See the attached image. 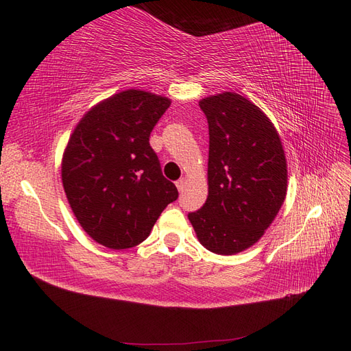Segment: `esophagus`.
Listing matches in <instances>:
<instances>
[{
  "label": "esophagus",
  "instance_id": "1",
  "mask_svg": "<svg viewBox=\"0 0 351 351\" xmlns=\"http://www.w3.org/2000/svg\"><path fill=\"white\" fill-rule=\"evenodd\" d=\"M176 186H177V189H178V192H183V190H184V186H186V180H184V178H180V180H177V182H176Z\"/></svg>",
  "mask_w": 351,
  "mask_h": 351
}]
</instances>
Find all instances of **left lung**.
<instances>
[{"instance_id": "1", "label": "left lung", "mask_w": 351, "mask_h": 351, "mask_svg": "<svg viewBox=\"0 0 351 351\" xmlns=\"http://www.w3.org/2000/svg\"><path fill=\"white\" fill-rule=\"evenodd\" d=\"M209 127L205 205L187 215L199 241L218 254L250 247L285 199L281 139L256 105L234 92L199 102Z\"/></svg>"}]
</instances>
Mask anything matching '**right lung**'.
<instances>
[{
  "mask_svg": "<svg viewBox=\"0 0 351 351\" xmlns=\"http://www.w3.org/2000/svg\"><path fill=\"white\" fill-rule=\"evenodd\" d=\"M169 104L143 90L117 93L84 114L70 137L62 186L79 224L105 247L137 246L178 197L149 145Z\"/></svg>",
  "mask_w": 351,
  "mask_h": 351,
  "instance_id": "obj_1",
  "label": "right lung"
}]
</instances>
